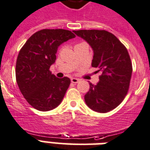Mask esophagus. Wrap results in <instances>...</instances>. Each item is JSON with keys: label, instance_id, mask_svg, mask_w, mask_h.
<instances>
[{"label": "esophagus", "instance_id": "obj_1", "mask_svg": "<svg viewBox=\"0 0 150 150\" xmlns=\"http://www.w3.org/2000/svg\"><path fill=\"white\" fill-rule=\"evenodd\" d=\"M80 80L78 78H75V77H72L71 78V82L72 83H78Z\"/></svg>", "mask_w": 150, "mask_h": 150}]
</instances>
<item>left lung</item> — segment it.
Returning a JSON list of instances; mask_svg holds the SVG:
<instances>
[{
	"instance_id": "obj_1",
	"label": "left lung",
	"mask_w": 150,
	"mask_h": 150,
	"mask_svg": "<svg viewBox=\"0 0 150 150\" xmlns=\"http://www.w3.org/2000/svg\"><path fill=\"white\" fill-rule=\"evenodd\" d=\"M93 50L91 67L102 72L96 85L84 96L88 107L98 112H107L122 103L129 88L132 65L125 45L112 33L105 30L74 31Z\"/></svg>"
}]
</instances>
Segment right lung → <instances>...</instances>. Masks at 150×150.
Here are the masks:
<instances>
[{
  "label": "right lung",
  "mask_w": 150,
  "mask_h": 150,
  "mask_svg": "<svg viewBox=\"0 0 150 150\" xmlns=\"http://www.w3.org/2000/svg\"><path fill=\"white\" fill-rule=\"evenodd\" d=\"M76 36L71 31L41 30L29 38L18 53L16 81L30 105L40 111H49L62 103L70 79L58 78L49 70L60 45Z\"/></svg>",
  "instance_id": "add662e5"
}]
</instances>
